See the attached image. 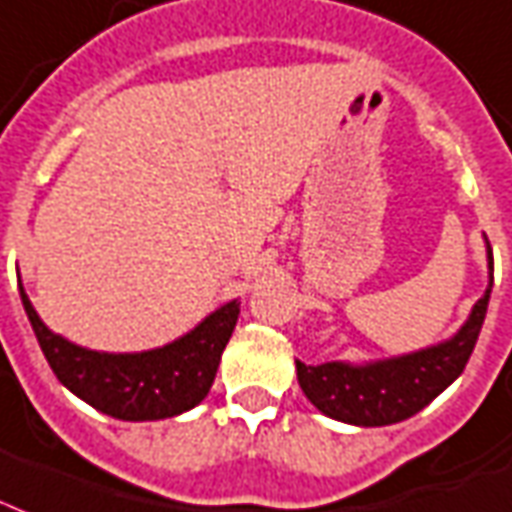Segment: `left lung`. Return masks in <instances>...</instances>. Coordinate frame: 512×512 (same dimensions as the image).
Wrapping results in <instances>:
<instances>
[{"label": "left lung", "instance_id": "1", "mask_svg": "<svg viewBox=\"0 0 512 512\" xmlns=\"http://www.w3.org/2000/svg\"><path fill=\"white\" fill-rule=\"evenodd\" d=\"M489 249V287L475 303L473 314L462 330L438 346L403 354L395 360L349 365V362H325V365H298V384L303 395L330 419L346 421L354 427H386L411 419L413 413L427 408L435 397L462 376L464 365L475 349L486 308H489L491 284H494V257Z\"/></svg>", "mask_w": 512, "mask_h": 512}]
</instances>
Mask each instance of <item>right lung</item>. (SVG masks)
<instances>
[{
	"label": "right lung",
	"instance_id": "right-lung-1",
	"mask_svg": "<svg viewBox=\"0 0 512 512\" xmlns=\"http://www.w3.org/2000/svg\"><path fill=\"white\" fill-rule=\"evenodd\" d=\"M21 300L58 381L96 411L123 421L169 419L201 403L212 389L222 349L241 311L230 300L169 346L139 354H104L50 333L23 287Z\"/></svg>",
	"mask_w": 512,
	"mask_h": 512
}]
</instances>
